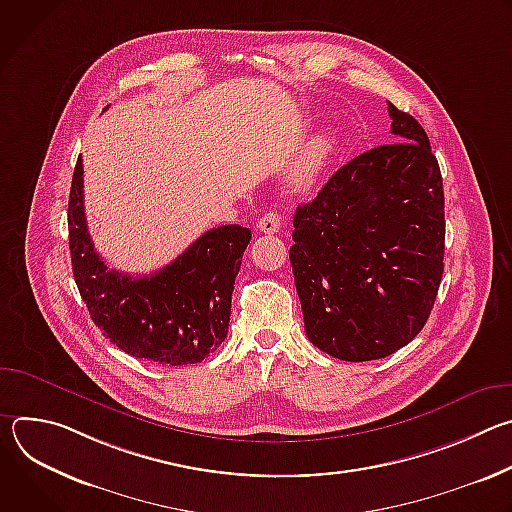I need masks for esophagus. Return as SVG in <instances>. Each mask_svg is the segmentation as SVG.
I'll list each match as a JSON object with an SVG mask.
<instances>
[{"label": "esophagus", "instance_id": "1", "mask_svg": "<svg viewBox=\"0 0 512 512\" xmlns=\"http://www.w3.org/2000/svg\"><path fill=\"white\" fill-rule=\"evenodd\" d=\"M279 229H281V218L273 210L265 212L257 221V231H261L265 235H275V233H279Z\"/></svg>", "mask_w": 512, "mask_h": 512}]
</instances>
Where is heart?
Returning a JSON list of instances; mask_svg holds the SVG:
<instances>
[{"label":"heart","instance_id":"1","mask_svg":"<svg viewBox=\"0 0 512 512\" xmlns=\"http://www.w3.org/2000/svg\"><path fill=\"white\" fill-rule=\"evenodd\" d=\"M336 150V135L328 129L320 131L310 143L308 148L296 168L294 174V182L298 186H308L312 184V180L322 172V168L326 166V162L330 160V156Z\"/></svg>","mask_w":512,"mask_h":512}]
</instances>
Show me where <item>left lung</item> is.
I'll use <instances>...</instances> for the list:
<instances>
[{"instance_id": "1", "label": "left lung", "mask_w": 512, "mask_h": 512, "mask_svg": "<svg viewBox=\"0 0 512 512\" xmlns=\"http://www.w3.org/2000/svg\"><path fill=\"white\" fill-rule=\"evenodd\" d=\"M393 143L344 164L298 206L289 261L322 352L377 360L425 326L444 273V184L425 129L389 103Z\"/></svg>"}]
</instances>
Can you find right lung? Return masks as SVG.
<instances>
[{
  "label": "right lung",
  "mask_w": 512,
  "mask_h": 512,
  "mask_svg": "<svg viewBox=\"0 0 512 512\" xmlns=\"http://www.w3.org/2000/svg\"><path fill=\"white\" fill-rule=\"evenodd\" d=\"M251 231H206L152 275L109 269L93 247L83 202V160L68 198V245L81 298L97 328L123 352L168 367L204 360L229 332L231 296Z\"/></svg>",
  "instance_id": "right-lung-1"
}]
</instances>
